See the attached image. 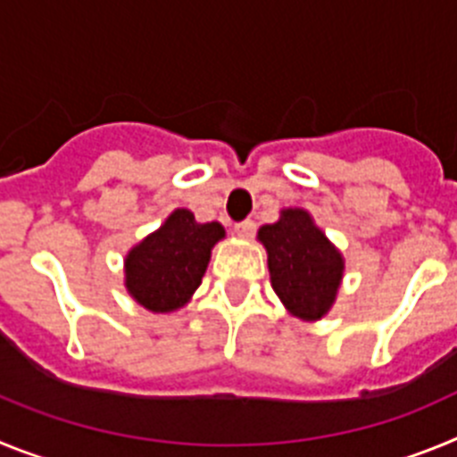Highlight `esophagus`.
Instances as JSON below:
<instances>
[{
    "mask_svg": "<svg viewBox=\"0 0 457 457\" xmlns=\"http://www.w3.org/2000/svg\"><path fill=\"white\" fill-rule=\"evenodd\" d=\"M233 228H236V233L240 237H249V236H253V231H256V224H253L252 220H242V221H237Z\"/></svg>",
    "mask_w": 457,
    "mask_h": 457,
    "instance_id": "34e87169",
    "label": "esophagus"
}]
</instances>
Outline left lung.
I'll return each mask as SVG.
<instances>
[{
  "label": "left lung",
  "mask_w": 457,
  "mask_h": 457,
  "mask_svg": "<svg viewBox=\"0 0 457 457\" xmlns=\"http://www.w3.org/2000/svg\"><path fill=\"white\" fill-rule=\"evenodd\" d=\"M258 240L268 249L274 293L286 309L304 320H318L337 297L343 258L304 210H284L277 224H265Z\"/></svg>",
  "instance_id": "left-lung-1"
}]
</instances>
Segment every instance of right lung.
<instances>
[{
    "instance_id": "right-lung-1",
    "label": "right lung",
    "mask_w": 457,
    "mask_h": 457,
    "mask_svg": "<svg viewBox=\"0 0 457 457\" xmlns=\"http://www.w3.org/2000/svg\"><path fill=\"white\" fill-rule=\"evenodd\" d=\"M224 237L217 221L199 224L189 210H176L160 231L139 242L125 258V286L155 313L180 309L199 288L210 249Z\"/></svg>"
}]
</instances>
